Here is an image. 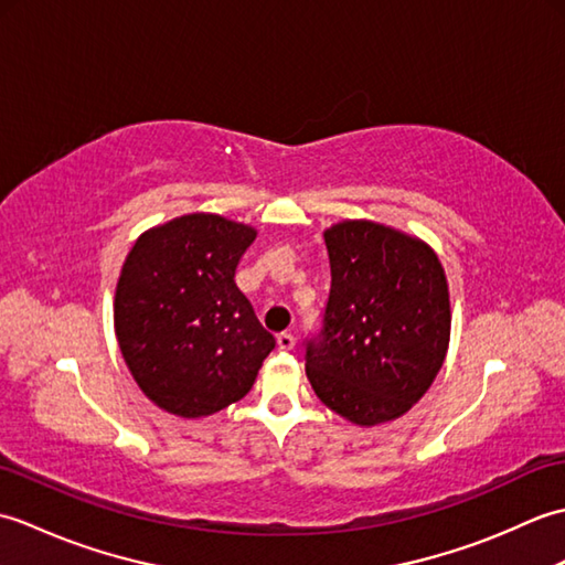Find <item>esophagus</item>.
<instances>
[{"mask_svg":"<svg viewBox=\"0 0 565 565\" xmlns=\"http://www.w3.org/2000/svg\"><path fill=\"white\" fill-rule=\"evenodd\" d=\"M276 344H279V350L291 352L296 347V338L291 332H279V334H276Z\"/></svg>","mask_w":565,"mask_h":565,"instance_id":"esophagus-1","label":"esophagus"}]
</instances>
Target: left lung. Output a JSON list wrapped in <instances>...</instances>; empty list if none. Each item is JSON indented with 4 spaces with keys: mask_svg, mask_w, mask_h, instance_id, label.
<instances>
[{
    "mask_svg": "<svg viewBox=\"0 0 565 565\" xmlns=\"http://www.w3.org/2000/svg\"><path fill=\"white\" fill-rule=\"evenodd\" d=\"M322 237L330 296L306 342L308 381L350 423H388L423 398L447 356V276L435 249L388 225L342 221Z\"/></svg>",
    "mask_w": 565,
    "mask_h": 565,
    "instance_id": "obj_1",
    "label": "left lung"
}]
</instances>
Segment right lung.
<instances>
[{
	"mask_svg": "<svg viewBox=\"0 0 565 565\" xmlns=\"http://www.w3.org/2000/svg\"><path fill=\"white\" fill-rule=\"evenodd\" d=\"M257 231L189 213L142 233L116 284L114 328L140 391L179 417L245 398L276 340L237 289Z\"/></svg>",
	"mask_w": 565,
	"mask_h": 565,
	"instance_id": "obj_1",
	"label": "right lung"
}]
</instances>
